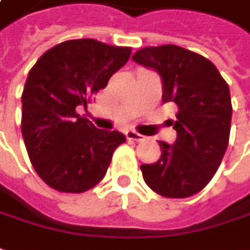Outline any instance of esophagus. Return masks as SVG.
Here are the masks:
<instances>
[{
	"mask_svg": "<svg viewBox=\"0 0 250 250\" xmlns=\"http://www.w3.org/2000/svg\"><path fill=\"white\" fill-rule=\"evenodd\" d=\"M125 137L127 139H130V141H142V139H145L144 135H141L139 132L134 131V130H128V131H125Z\"/></svg>",
	"mask_w": 250,
	"mask_h": 250,
	"instance_id": "obj_1",
	"label": "esophagus"
}]
</instances>
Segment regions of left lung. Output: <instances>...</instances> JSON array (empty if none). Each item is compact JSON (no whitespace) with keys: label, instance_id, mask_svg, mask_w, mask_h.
Instances as JSON below:
<instances>
[{"label":"left lung","instance_id":"8db88e82","mask_svg":"<svg viewBox=\"0 0 250 250\" xmlns=\"http://www.w3.org/2000/svg\"><path fill=\"white\" fill-rule=\"evenodd\" d=\"M132 60L159 72L163 104L178 106L176 141L159 142V161L141 166L144 181L163 197L193 196L213 178L229 145V84L208 59L176 45L144 47Z\"/></svg>","mask_w":250,"mask_h":250}]
</instances>
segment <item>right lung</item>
I'll return each mask as SVG.
<instances>
[{
    "label": "right lung",
    "mask_w": 250,
    "mask_h": 250,
    "mask_svg": "<svg viewBox=\"0 0 250 250\" xmlns=\"http://www.w3.org/2000/svg\"><path fill=\"white\" fill-rule=\"evenodd\" d=\"M131 49L96 40L61 42L30 69L21 94V134L41 179L64 193H83L103 179L122 132L96 128L84 106L130 59Z\"/></svg>",
    "instance_id": "1"
}]
</instances>
